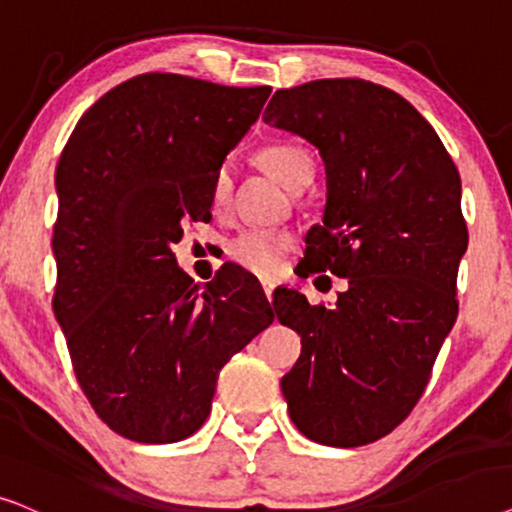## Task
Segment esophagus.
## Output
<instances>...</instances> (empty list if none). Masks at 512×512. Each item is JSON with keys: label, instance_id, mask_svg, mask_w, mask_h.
Returning <instances> with one entry per match:
<instances>
[{"label": "esophagus", "instance_id": "obj_1", "mask_svg": "<svg viewBox=\"0 0 512 512\" xmlns=\"http://www.w3.org/2000/svg\"><path fill=\"white\" fill-rule=\"evenodd\" d=\"M262 288H264V295H267V299L271 302V299H274V283L262 281Z\"/></svg>", "mask_w": 512, "mask_h": 512}]
</instances>
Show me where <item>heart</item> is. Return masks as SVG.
<instances>
[{
	"label": "heart",
	"instance_id": "1",
	"mask_svg": "<svg viewBox=\"0 0 512 512\" xmlns=\"http://www.w3.org/2000/svg\"><path fill=\"white\" fill-rule=\"evenodd\" d=\"M260 166L281 182L283 187L302 189L309 185L313 177V159L304 152L302 147L288 145V142H276L267 145L257 154ZM231 196V177L227 170H220L213 180V206L224 208ZM292 248V238L285 231L274 229H250L236 236L229 245V255L243 269L252 271L257 276H274L281 269L285 252Z\"/></svg>",
	"mask_w": 512,
	"mask_h": 512
}]
</instances>
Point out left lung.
I'll list each match as a JSON object with an SVG mask.
<instances>
[{
    "label": "left lung",
    "instance_id": "left-lung-1",
    "mask_svg": "<svg viewBox=\"0 0 512 512\" xmlns=\"http://www.w3.org/2000/svg\"><path fill=\"white\" fill-rule=\"evenodd\" d=\"M264 121L318 149L327 199L304 260L349 278L335 306L288 288L274 297L278 320L302 337L281 379L290 419L320 445H370L419 403L459 313V170L417 109L372 81L281 88Z\"/></svg>",
    "mask_w": 512,
    "mask_h": 512
}]
</instances>
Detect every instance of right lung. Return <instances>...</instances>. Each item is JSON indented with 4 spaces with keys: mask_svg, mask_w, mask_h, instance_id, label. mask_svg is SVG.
Returning <instances> with one entry per match:
<instances>
[{
    "mask_svg": "<svg viewBox=\"0 0 512 512\" xmlns=\"http://www.w3.org/2000/svg\"><path fill=\"white\" fill-rule=\"evenodd\" d=\"M269 86L140 74L79 119L56 168L53 313L95 414L133 442L185 440L220 370L274 311L227 267L201 288L177 267L187 220H210L213 180Z\"/></svg>",
    "mask_w": 512,
    "mask_h": 512,
    "instance_id": "add662e5",
    "label": "right lung"
}]
</instances>
